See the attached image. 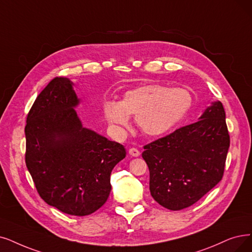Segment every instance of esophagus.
Returning <instances> with one entry per match:
<instances>
[{"mask_svg": "<svg viewBox=\"0 0 252 252\" xmlns=\"http://www.w3.org/2000/svg\"><path fill=\"white\" fill-rule=\"evenodd\" d=\"M128 152H129V154L131 155L132 157H138V156L140 155V152H139V151H138L137 149H135V148H131V149H129Z\"/></svg>", "mask_w": 252, "mask_h": 252, "instance_id": "obj_1", "label": "esophagus"}]
</instances>
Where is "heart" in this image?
<instances>
[{
	"label": "heart",
	"mask_w": 252,
	"mask_h": 252,
	"mask_svg": "<svg viewBox=\"0 0 252 252\" xmlns=\"http://www.w3.org/2000/svg\"><path fill=\"white\" fill-rule=\"evenodd\" d=\"M192 97L185 89L147 84L128 90L121 101L106 100L103 114L119 133L130 127V116L148 136H160L174 129L189 112Z\"/></svg>",
	"instance_id": "1"
}]
</instances>
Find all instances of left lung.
Here are the masks:
<instances>
[{"label": "left lung", "mask_w": 252, "mask_h": 252, "mask_svg": "<svg viewBox=\"0 0 252 252\" xmlns=\"http://www.w3.org/2000/svg\"><path fill=\"white\" fill-rule=\"evenodd\" d=\"M228 148L225 112L216 100L197 122L144 147L151 195L173 211L195 204L222 179Z\"/></svg>", "instance_id": "left-lung-1"}]
</instances>
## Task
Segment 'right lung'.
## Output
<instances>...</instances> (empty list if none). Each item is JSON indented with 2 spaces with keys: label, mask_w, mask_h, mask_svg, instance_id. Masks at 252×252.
I'll return each mask as SVG.
<instances>
[{
  "label": "right lung",
  "mask_w": 252,
  "mask_h": 252,
  "mask_svg": "<svg viewBox=\"0 0 252 252\" xmlns=\"http://www.w3.org/2000/svg\"><path fill=\"white\" fill-rule=\"evenodd\" d=\"M73 87L70 78L56 77L36 98L25 128L26 164L46 204L86 216L107 200L110 173L126 149L84 127Z\"/></svg>",
  "instance_id": "add662e5"
}]
</instances>
